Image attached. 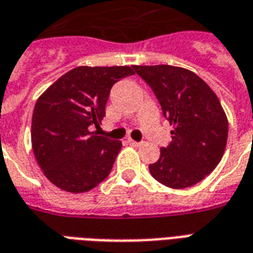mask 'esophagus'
Instances as JSON below:
<instances>
[{"label": "esophagus", "mask_w": 253, "mask_h": 253, "mask_svg": "<svg viewBox=\"0 0 253 253\" xmlns=\"http://www.w3.org/2000/svg\"><path fill=\"white\" fill-rule=\"evenodd\" d=\"M127 142L130 143L131 146H141V145H142V142H137V141H134V139H131V138H128V139H127Z\"/></svg>", "instance_id": "esophagus-1"}]
</instances>
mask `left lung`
Returning <instances> with one entry per match:
<instances>
[{
	"label": "left lung",
	"mask_w": 253,
	"mask_h": 253,
	"mask_svg": "<svg viewBox=\"0 0 253 253\" xmlns=\"http://www.w3.org/2000/svg\"><path fill=\"white\" fill-rule=\"evenodd\" d=\"M152 88L163 115L175 125L172 142L149 165L154 179L170 188L203 180L221 161L228 141V119L217 94L195 73L169 65L132 66Z\"/></svg>",
	"instance_id": "1"
}]
</instances>
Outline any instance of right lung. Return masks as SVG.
I'll return each mask as SVG.
<instances>
[{
    "instance_id": "obj_1",
    "label": "right lung",
    "mask_w": 253,
    "mask_h": 253,
    "mask_svg": "<svg viewBox=\"0 0 253 253\" xmlns=\"http://www.w3.org/2000/svg\"><path fill=\"white\" fill-rule=\"evenodd\" d=\"M128 66H80L59 77L38 99L31 141L36 161L52 184L86 192L110 175L121 141L90 132L105 116L111 88L132 76Z\"/></svg>"
}]
</instances>
